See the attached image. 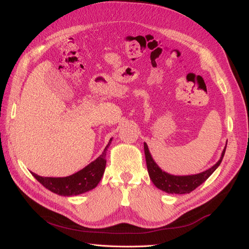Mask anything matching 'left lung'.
<instances>
[{
  "mask_svg": "<svg viewBox=\"0 0 249 249\" xmlns=\"http://www.w3.org/2000/svg\"><path fill=\"white\" fill-rule=\"evenodd\" d=\"M228 143V142H227ZM226 148L224 147L221 156L219 160L216 162L213 166L208 168L207 171H204L199 174L196 175H187V176H175L171 175L158 166V164L154 161L153 157H152L148 145L143 142V150H145V156H146V162L148 173L150 176V179L154 183V185L167 194H176V195H184L189 194L192 190H195L198 187L200 184H203L210 176L214 173V171L219 166L222 161V158L226 153Z\"/></svg>",
  "mask_w": 249,
  "mask_h": 249,
  "instance_id": "left-lung-1",
  "label": "left lung"
}]
</instances>
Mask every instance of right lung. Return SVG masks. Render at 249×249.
I'll return each instance as SVG.
<instances>
[{
	"label": "right lung",
	"instance_id": "obj_1",
	"mask_svg": "<svg viewBox=\"0 0 249 249\" xmlns=\"http://www.w3.org/2000/svg\"><path fill=\"white\" fill-rule=\"evenodd\" d=\"M111 141L113 140L110 139L107 146L104 148V151L98 158H96L94 161L88 164L83 170L68 176V177H41V176H38L34 173H32V175L45 188L59 196H72L85 194L87 191L94 189L100 182L104 170H106L107 151L111 143Z\"/></svg>",
	"mask_w": 249,
	"mask_h": 249
}]
</instances>
